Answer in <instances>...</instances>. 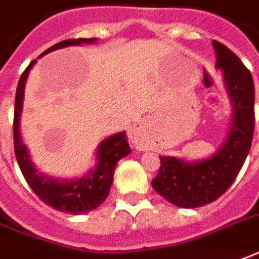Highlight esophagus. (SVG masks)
I'll return each mask as SVG.
<instances>
[{
  "instance_id": "1",
  "label": "esophagus",
  "mask_w": 259,
  "mask_h": 259,
  "mask_svg": "<svg viewBox=\"0 0 259 259\" xmlns=\"http://www.w3.org/2000/svg\"><path fill=\"white\" fill-rule=\"evenodd\" d=\"M131 138L134 140V142L138 141V131H137V128H134L133 131H131Z\"/></svg>"
}]
</instances>
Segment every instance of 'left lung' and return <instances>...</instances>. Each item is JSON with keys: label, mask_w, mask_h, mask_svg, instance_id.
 <instances>
[{"label": "left lung", "mask_w": 259, "mask_h": 259, "mask_svg": "<svg viewBox=\"0 0 259 259\" xmlns=\"http://www.w3.org/2000/svg\"><path fill=\"white\" fill-rule=\"evenodd\" d=\"M215 67L220 69L233 106L227 138L210 158L186 162L175 156H159L160 167L152 187L175 206L201 207L217 200L233 185L249 152L255 125V89L249 70L237 55L217 40Z\"/></svg>", "instance_id": "obj_1"}]
</instances>
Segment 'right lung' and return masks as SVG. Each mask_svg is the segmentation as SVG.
<instances>
[{
    "instance_id": "right-lung-1",
    "label": "right lung",
    "mask_w": 259,
    "mask_h": 259,
    "mask_svg": "<svg viewBox=\"0 0 259 259\" xmlns=\"http://www.w3.org/2000/svg\"><path fill=\"white\" fill-rule=\"evenodd\" d=\"M96 37H80V39H67L51 46L45 51L39 58L45 56L49 52L56 51L60 48H66L70 45L93 44ZM36 60H32L29 66L25 69L22 76L18 81L17 96H15V111H14V149L17 156L18 165L24 175L25 181L29 185L33 193L48 206L56 208L59 211L69 214H83L97 208L106 200L110 193V187L114 181V170L121 158L131 152L125 133L114 134L103 142H100L97 148V163L96 167L89 170L83 178L78 179H59L52 178L37 172L35 165L32 163L31 156L28 153L26 145L22 142L19 133V119L24 104L25 83L32 66Z\"/></svg>"
}]
</instances>
